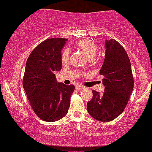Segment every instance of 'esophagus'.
<instances>
[{"instance_id":"esophagus-1","label":"esophagus","mask_w":152,"mask_h":152,"mask_svg":"<svg viewBox=\"0 0 152 152\" xmlns=\"http://www.w3.org/2000/svg\"><path fill=\"white\" fill-rule=\"evenodd\" d=\"M75 88H76V90H82V89L84 88V87H83V86H80V85H77L76 87H75Z\"/></svg>"}]
</instances>
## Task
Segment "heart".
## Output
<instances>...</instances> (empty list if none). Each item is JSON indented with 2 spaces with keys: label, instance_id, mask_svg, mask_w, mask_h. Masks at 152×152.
I'll return each instance as SVG.
<instances>
[{
  "label": "heart",
  "instance_id": "1",
  "mask_svg": "<svg viewBox=\"0 0 152 152\" xmlns=\"http://www.w3.org/2000/svg\"><path fill=\"white\" fill-rule=\"evenodd\" d=\"M76 46L77 47L83 50L85 53L86 55L89 57V58H93L95 56L97 50H98V47L96 45L95 43L93 41L90 40V39H82L80 41H77L76 43ZM69 59V50H64L63 52L62 53V56H61V59H62V63H66Z\"/></svg>",
  "mask_w": 152,
  "mask_h": 152
}]
</instances>
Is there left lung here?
<instances>
[{
  "label": "left lung",
  "mask_w": 152,
  "mask_h": 152,
  "mask_svg": "<svg viewBox=\"0 0 152 152\" xmlns=\"http://www.w3.org/2000/svg\"><path fill=\"white\" fill-rule=\"evenodd\" d=\"M103 75L105 92L100 95L93 90V98L87 102L90 116L102 122H108L124 110L133 92L131 65L124 48L114 39L105 41V56L99 72Z\"/></svg>",
  "instance_id": "obj_1"
}]
</instances>
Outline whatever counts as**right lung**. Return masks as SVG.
Instances as JSON below:
<instances>
[{
  "label": "right lung",
  "mask_w": 152,
  "mask_h": 152,
  "mask_svg": "<svg viewBox=\"0 0 152 152\" xmlns=\"http://www.w3.org/2000/svg\"><path fill=\"white\" fill-rule=\"evenodd\" d=\"M65 38H49L31 53L26 62L23 87L34 113L44 121L65 117L70 106L75 86L58 83L56 72L62 69L61 51Z\"/></svg>",
  "instance_id": "right-lung-1"
}]
</instances>
